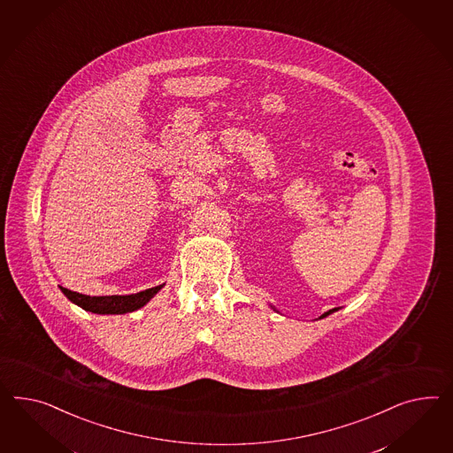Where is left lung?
Listing matches in <instances>:
<instances>
[{
  "label": "left lung",
  "mask_w": 453,
  "mask_h": 453,
  "mask_svg": "<svg viewBox=\"0 0 453 453\" xmlns=\"http://www.w3.org/2000/svg\"><path fill=\"white\" fill-rule=\"evenodd\" d=\"M272 308H273V306H272ZM273 310H275V308H273ZM338 310H340V308H333V310H328V311H326V313H323V315H321V317H319V319H326L328 315H331V313H334V311H338ZM275 311H277V310H275Z\"/></svg>",
  "instance_id": "8db88e82"
}]
</instances>
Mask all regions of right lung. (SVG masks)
Instances as JSON below:
<instances>
[{
	"mask_svg": "<svg viewBox=\"0 0 453 453\" xmlns=\"http://www.w3.org/2000/svg\"><path fill=\"white\" fill-rule=\"evenodd\" d=\"M163 287H165V283L158 287H153V288H147L138 294L105 295V296H90V295L77 294L73 290H67L64 287H59V288L73 303L81 306L86 311L97 313V315H125V313H132V311L143 308Z\"/></svg>",
	"mask_w": 453,
	"mask_h": 453,
	"instance_id": "right-lung-1",
	"label": "right lung"
}]
</instances>
